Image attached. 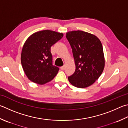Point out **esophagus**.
<instances>
[{
  "label": "esophagus",
  "mask_w": 128,
  "mask_h": 128,
  "mask_svg": "<svg viewBox=\"0 0 128 128\" xmlns=\"http://www.w3.org/2000/svg\"><path fill=\"white\" fill-rule=\"evenodd\" d=\"M64 69H65V66H62L60 67V69H61L62 70H64Z\"/></svg>",
  "instance_id": "34e87169"
}]
</instances>
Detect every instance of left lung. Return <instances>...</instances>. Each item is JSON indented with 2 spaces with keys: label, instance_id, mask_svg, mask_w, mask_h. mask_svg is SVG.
<instances>
[{
  "label": "left lung",
  "instance_id": "8db88e82",
  "mask_svg": "<svg viewBox=\"0 0 128 128\" xmlns=\"http://www.w3.org/2000/svg\"><path fill=\"white\" fill-rule=\"evenodd\" d=\"M66 38L76 64L75 72L68 77L69 82L78 88L89 87L98 80L104 67L101 42L94 34L80 30L67 32Z\"/></svg>",
  "mask_w": 128,
  "mask_h": 128
}]
</instances>
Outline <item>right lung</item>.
<instances>
[{"label":"right lung","mask_w":128,"mask_h":128,"mask_svg":"<svg viewBox=\"0 0 128 128\" xmlns=\"http://www.w3.org/2000/svg\"><path fill=\"white\" fill-rule=\"evenodd\" d=\"M62 37V33L43 30L31 34L26 41L20 60L26 75L32 82L44 84L56 76L59 69L52 65L50 48Z\"/></svg>","instance_id":"add662e5"}]
</instances>
